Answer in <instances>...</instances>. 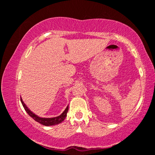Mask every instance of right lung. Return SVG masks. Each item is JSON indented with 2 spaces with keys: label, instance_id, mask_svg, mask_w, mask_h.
Returning a JSON list of instances; mask_svg holds the SVG:
<instances>
[{
  "label": "right lung",
  "instance_id": "obj_1",
  "mask_svg": "<svg viewBox=\"0 0 155 155\" xmlns=\"http://www.w3.org/2000/svg\"><path fill=\"white\" fill-rule=\"evenodd\" d=\"M21 102L22 104V106L25 108V111L27 112V113L31 117L33 118V120H35L36 122L38 123H41V124L45 125V126H50V125H58L59 123H61V122L64 121V120L67 117V113L68 112L69 110V105L66 107L64 111L60 114L59 116H57V117H51V118H45V117H41L39 116L36 115L35 114H34L33 112H31V111L27 108V107L25 105V104L24 103V101H22L21 98Z\"/></svg>",
  "mask_w": 155,
  "mask_h": 155
}]
</instances>
